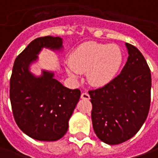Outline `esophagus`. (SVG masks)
<instances>
[{
	"mask_svg": "<svg viewBox=\"0 0 158 158\" xmlns=\"http://www.w3.org/2000/svg\"><path fill=\"white\" fill-rule=\"evenodd\" d=\"M81 97L82 99H89V94H88L87 92H83V93L81 94Z\"/></svg>",
	"mask_w": 158,
	"mask_h": 158,
	"instance_id": "34e87169",
	"label": "esophagus"
}]
</instances>
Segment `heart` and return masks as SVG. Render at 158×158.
<instances>
[{
	"label": "heart",
	"instance_id": "1",
	"mask_svg": "<svg viewBox=\"0 0 158 158\" xmlns=\"http://www.w3.org/2000/svg\"><path fill=\"white\" fill-rule=\"evenodd\" d=\"M69 60L67 69L71 77L86 73L87 80L92 86L102 87L116 78L123 56L121 48L116 44L87 42L72 52Z\"/></svg>",
	"mask_w": 158,
	"mask_h": 158
}]
</instances>
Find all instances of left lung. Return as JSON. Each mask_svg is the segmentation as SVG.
<instances>
[{
	"instance_id": "left-lung-1",
	"label": "left lung",
	"mask_w": 158,
	"mask_h": 158,
	"mask_svg": "<svg viewBox=\"0 0 158 158\" xmlns=\"http://www.w3.org/2000/svg\"><path fill=\"white\" fill-rule=\"evenodd\" d=\"M125 45L129 56L120 75L110 83L89 91L94 131L110 145L135 136L151 106V69L137 48L127 42Z\"/></svg>"
}]
</instances>
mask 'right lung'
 I'll list each match as a JSON object with an SVG mask.
<instances>
[{
    "label": "right lung",
    "mask_w": 158,
    "mask_h": 158,
    "mask_svg": "<svg viewBox=\"0 0 158 158\" xmlns=\"http://www.w3.org/2000/svg\"><path fill=\"white\" fill-rule=\"evenodd\" d=\"M62 48L61 37H39L27 45L14 63L9 94L13 114L18 127L35 140L62 138L81 96L80 89L66 88L55 79L54 72L42 69L37 77L30 70L42 49Z\"/></svg>",
    "instance_id": "1"
}]
</instances>
